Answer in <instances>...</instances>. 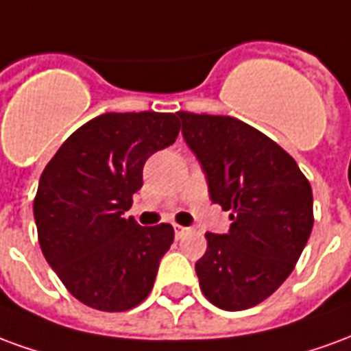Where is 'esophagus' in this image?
Returning a JSON list of instances; mask_svg holds the SVG:
<instances>
[{"label": "esophagus", "mask_w": 351, "mask_h": 351, "mask_svg": "<svg viewBox=\"0 0 351 351\" xmlns=\"http://www.w3.org/2000/svg\"><path fill=\"white\" fill-rule=\"evenodd\" d=\"M188 231H190V228H184V226H175V235H176V239H182V237L186 235Z\"/></svg>", "instance_id": "1"}]
</instances>
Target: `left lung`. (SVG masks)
Masks as SVG:
<instances>
[{
    "instance_id": "left-lung-1",
    "label": "left lung",
    "mask_w": 351,
    "mask_h": 351,
    "mask_svg": "<svg viewBox=\"0 0 351 351\" xmlns=\"http://www.w3.org/2000/svg\"><path fill=\"white\" fill-rule=\"evenodd\" d=\"M206 175L213 203L229 210L226 235L206 233L195 263L201 291L221 310L265 301L291 274L314 226L312 188L289 154L231 116L176 112Z\"/></svg>"
}]
</instances>
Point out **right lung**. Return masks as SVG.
<instances>
[{
  "label": "right lung",
  "instance_id": "obj_1",
  "mask_svg": "<svg viewBox=\"0 0 351 351\" xmlns=\"http://www.w3.org/2000/svg\"><path fill=\"white\" fill-rule=\"evenodd\" d=\"M178 131L171 112H107L80 125L43 171L34 201L43 256L86 306L123 312L152 291L175 229L141 228L123 214L146 160Z\"/></svg>",
  "mask_w": 351,
  "mask_h": 351
}]
</instances>
